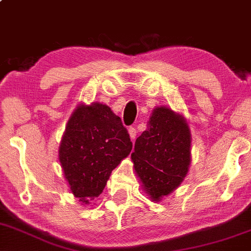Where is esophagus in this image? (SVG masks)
<instances>
[{
  "instance_id": "1",
  "label": "esophagus",
  "mask_w": 251,
  "mask_h": 251,
  "mask_svg": "<svg viewBox=\"0 0 251 251\" xmlns=\"http://www.w3.org/2000/svg\"><path fill=\"white\" fill-rule=\"evenodd\" d=\"M128 132H129V136H130V140L134 141L136 138V134H137L136 129L134 128V126H130V128L128 129Z\"/></svg>"
}]
</instances>
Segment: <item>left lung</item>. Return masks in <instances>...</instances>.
<instances>
[{"label":"left lung","mask_w":251,"mask_h":251,"mask_svg":"<svg viewBox=\"0 0 251 251\" xmlns=\"http://www.w3.org/2000/svg\"><path fill=\"white\" fill-rule=\"evenodd\" d=\"M191 143L190 126L182 114L165 106L154 108L131 153L136 176L151 201L171 194L186 177Z\"/></svg>","instance_id":"8db88e82"}]
</instances>
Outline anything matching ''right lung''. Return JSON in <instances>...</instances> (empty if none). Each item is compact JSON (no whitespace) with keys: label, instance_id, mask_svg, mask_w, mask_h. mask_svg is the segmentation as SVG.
Returning a JSON list of instances; mask_svg holds the SVG:
<instances>
[{"label":"right lung","instance_id":"obj_1","mask_svg":"<svg viewBox=\"0 0 251 251\" xmlns=\"http://www.w3.org/2000/svg\"><path fill=\"white\" fill-rule=\"evenodd\" d=\"M131 149L128 131L107 104L79 103L67 122L58 151L73 196L82 205L100 196L111 171Z\"/></svg>","mask_w":251,"mask_h":251}]
</instances>
